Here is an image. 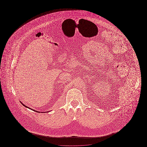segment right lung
<instances>
[{
  "mask_svg": "<svg viewBox=\"0 0 147 147\" xmlns=\"http://www.w3.org/2000/svg\"><path fill=\"white\" fill-rule=\"evenodd\" d=\"M21 103L22 104V105H23V106H24L25 107H27V108H29V107H28V106H25V105H24V104H23L22 102H21ZM29 109H30V108H29ZM31 110H32V109H31ZM34 111H35V110H34ZM37 112H38V111H37Z\"/></svg>",
  "mask_w": 147,
  "mask_h": 147,
  "instance_id": "right-lung-1",
  "label": "right lung"
}]
</instances>
